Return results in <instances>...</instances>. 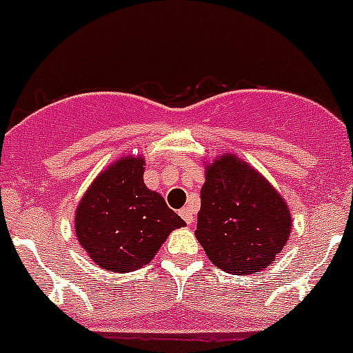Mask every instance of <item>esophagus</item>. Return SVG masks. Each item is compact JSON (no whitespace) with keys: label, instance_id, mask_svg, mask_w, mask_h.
<instances>
[{"label":"esophagus","instance_id":"1","mask_svg":"<svg viewBox=\"0 0 353 353\" xmlns=\"http://www.w3.org/2000/svg\"><path fill=\"white\" fill-rule=\"evenodd\" d=\"M180 216H182L183 221H185L189 225L194 224V212H192V208H189V206H185V208L180 210Z\"/></svg>","mask_w":353,"mask_h":353}]
</instances>
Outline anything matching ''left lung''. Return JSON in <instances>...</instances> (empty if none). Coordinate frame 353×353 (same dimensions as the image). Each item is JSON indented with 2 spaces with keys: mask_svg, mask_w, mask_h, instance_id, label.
<instances>
[{
  "mask_svg": "<svg viewBox=\"0 0 353 353\" xmlns=\"http://www.w3.org/2000/svg\"><path fill=\"white\" fill-rule=\"evenodd\" d=\"M292 216L283 196L247 161L222 154L205 166L196 238L225 273L264 270L289 240Z\"/></svg>",
  "mask_w": 353,
  "mask_h": 353,
  "instance_id": "1",
  "label": "left lung"
}]
</instances>
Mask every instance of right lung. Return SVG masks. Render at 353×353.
<instances>
[{
  "label": "right lung",
  "mask_w": 353,
  "mask_h": 353,
  "mask_svg": "<svg viewBox=\"0 0 353 353\" xmlns=\"http://www.w3.org/2000/svg\"><path fill=\"white\" fill-rule=\"evenodd\" d=\"M143 173V155H122L77 205V240L103 270L129 273L147 266L170 232L185 225L159 192L145 185Z\"/></svg>",
  "instance_id": "right-lung-1"
}]
</instances>
